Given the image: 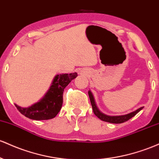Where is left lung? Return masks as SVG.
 I'll return each instance as SVG.
<instances>
[{"label":"left lung","instance_id":"obj_1","mask_svg":"<svg viewBox=\"0 0 159 159\" xmlns=\"http://www.w3.org/2000/svg\"><path fill=\"white\" fill-rule=\"evenodd\" d=\"M89 98H90V101L91 103H92V110H93V112L94 113V115L99 118L101 120L104 121V122H110V123H114V124H119V123H122L126 122V121L129 120L130 119L132 118L133 116H134L136 114L140 112V110L143 108L140 107L137 110H135V111L131 112V113L126 114V115H122V116H107V115H105L104 113H101V111L98 110V108L97 105H96L95 101H94V96L92 94L91 91H89Z\"/></svg>","mask_w":159,"mask_h":159}]
</instances>
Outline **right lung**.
Listing matches in <instances>:
<instances>
[{"mask_svg": "<svg viewBox=\"0 0 159 159\" xmlns=\"http://www.w3.org/2000/svg\"><path fill=\"white\" fill-rule=\"evenodd\" d=\"M76 76V73L56 75L50 88L38 102L25 108L16 104L15 106L22 115L34 120H47L54 118L62 107L64 89Z\"/></svg>", "mask_w": 159, "mask_h": 159, "instance_id": "add662e5", "label": "right lung"}]
</instances>
